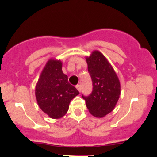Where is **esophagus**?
Listing matches in <instances>:
<instances>
[{"instance_id":"34e87169","label":"esophagus","mask_w":157,"mask_h":157,"mask_svg":"<svg viewBox=\"0 0 157 157\" xmlns=\"http://www.w3.org/2000/svg\"><path fill=\"white\" fill-rule=\"evenodd\" d=\"M76 88L79 91H80V90H81V86H80V85H77Z\"/></svg>"}]
</instances>
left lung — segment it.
<instances>
[{"label": "left lung", "instance_id": "8db88e82", "mask_svg": "<svg viewBox=\"0 0 157 157\" xmlns=\"http://www.w3.org/2000/svg\"><path fill=\"white\" fill-rule=\"evenodd\" d=\"M88 71L92 80L93 91L88 97L82 96L91 114L101 118L113 111L121 92L120 82L107 58L94 50L86 57Z\"/></svg>", "mask_w": 157, "mask_h": 157}]
</instances>
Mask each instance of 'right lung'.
<instances>
[{
	"instance_id": "add662e5",
	"label": "right lung",
	"mask_w": 157,
	"mask_h": 157,
	"mask_svg": "<svg viewBox=\"0 0 157 157\" xmlns=\"http://www.w3.org/2000/svg\"><path fill=\"white\" fill-rule=\"evenodd\" d=\"M63 63L49 59L35 86V97L40 109L50 118L60 119L67 113L69 103L79 91L68 81L62 71Z\"/></svg>"
}]
</instances>
